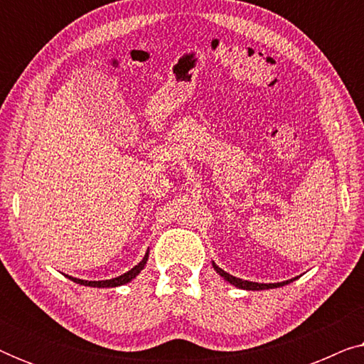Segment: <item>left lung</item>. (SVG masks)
Listing matches in <instances>:
<instances>
[{
	"instance_id": "8db88e82",
	"label": "left lung",
	"mask_w": 364,
	"mask_h": 364,
	"mask_svg": "<svg viewBox=\"0 0 364 364\" xmlns=\"http://www.w3.org/2000/svg\"><path fill=\"white\" fill-rule=\"evenodd\" d=\"M213 268H215L218 275H222L227 282H230L232 285H235L238 288H243V290H268V288L283 287V285H287V283H290V282L295 280V278H291V280H287V282H282V283H255V282H247V280H242V278L233 277V275H230V273L223 272L222 268H218L215 263H213Z\"/></svg>"
}]
</instances>
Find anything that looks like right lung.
<instances>
[{"label": "right lung", "instance_id": "obj_1", "mask_svg": "<svg viewBox=\"0 0 364 364\" xmlns=\"http://www.w3.org/2000/svg\"><path fill=\"white\" fill-rule=\"evenodd\" d=\"M149 258V252L146 253V257L142 258V262H139L136 267L131 268L127 273H124V275L117 277V278H111V280H102V282H87V280H79V278H74V277H68L69 280L76 282L79 283V285H84V287H97V288H106V287H121V285H126V283H129L132 280L134 277L137 275V273H141V270L144 268V265H146Z\"/></svg>", "mask_w": 364, "mask_h": 364}]
</instances>
